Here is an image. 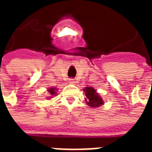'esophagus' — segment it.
Here are the masks:
<instances>
[{"instance_id":"34e87169","label":"esophagus","mask_w":152,"mask_h":152,"mask_svg":"<svg viewBox=\"0 0 152 152\" xmlns=\"http://www.w3.org/2000/svg\"><path fill=\"white\" fill-rule=\"evenodd\" d=\"M69 83L70 84H72V85H74V84H76V80L73 79V78H70Z\"/></svg>"}]
</instances>
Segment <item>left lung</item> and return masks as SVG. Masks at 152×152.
Wrapping results in <instances>:
<instances>
[{"label": "left lung", "instance_id": "1", "mask_svg": "<svg viewBox=\"0 0 152 152\" xmlns=\"http://www.w3.org/2000/svg\"><path fill=\"white\" fill-rule=\"evenodd\" d=\"M84 91L86 92V102L87 104L92 107H99L100 105L103 104V101L101 99V97L96 93V90L93 89L91 87H86V89H84Z\"/></svg>", "mask_w": 152, "mask_h": 152}]
</instances>
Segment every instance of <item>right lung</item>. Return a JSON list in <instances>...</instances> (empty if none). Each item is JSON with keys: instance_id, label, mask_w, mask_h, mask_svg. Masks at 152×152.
<instances>
[{"instance_id": "1", "label": "right lung", "mask_w": 152, "mask_h": 152, "mask_svg": "<svg viewBox=\"0 0 152 152\" xmlns=\"http://www.w3.org/2000/svg\"><path fill=\"white\" fill-rule=\"evenodd\" d=\"M55 88H50L49 90H48V92L50 93V94L51 96H55L56 94V92H55Z\"/></svg>"}]
</instances>
